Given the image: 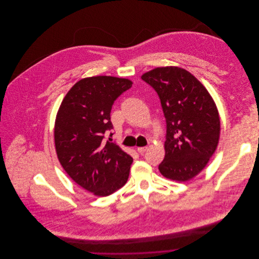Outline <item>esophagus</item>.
<instances>
[{
	"label": "esophagus",
	"mask_w": 259,
	"mask_h": 259,
	"mask_svg": "<svg viewBox=\"0 0 259 259\" xmlns=\"http://www.w3.org/2000/svg\"><path fill=\"white\" fill-rule=\"evenodd\" d=\"M148 150V147H143V148H138V151L140 152V153H144V152H146Z\"/></svg>",
	"instance_id": "1"
}]
</instances>
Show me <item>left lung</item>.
Segmentation results:
<instances>
[{
  "label": "left lung",
  "mask_w": 259,
  "mask_h": 259,
  "mask_svg": "<svg viewBox=\"0 0 259 259\" xmlns=\"http://www.w3.org/2000/svg\"><path fill=\"white\" fill-rule=\"evenodd\" d=\"M157 93L166 121L164 159L160 174L186 182L207 164L219 145L218 108L203 84L179 67H162L142 75Z\"/></svg>",
  "instance_id": "left-lung-1"
}]
</instances>
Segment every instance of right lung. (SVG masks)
I'll list each match as a JSON object with an SVG mask.
<instances>
[{
    "label": "right lung",
    "instance_id": "right-lung-1",
    "mask_svg": "<svg viewBox=\"0 0 259 259\" xmlns=\"http://www.w3.org/2000/svg\"><path fill=\"white\" fill-rule=\"evenodd\" d=\"M132 84L127 78L108 75L82 78L68 92L56 117L55 146L63 168L98 196L113 193L130 176L133 157L104 139L113 128L114 101Z\"/></svg>",
    "mask_w": 259,
    "mask_h": 259
}]
</instances>
